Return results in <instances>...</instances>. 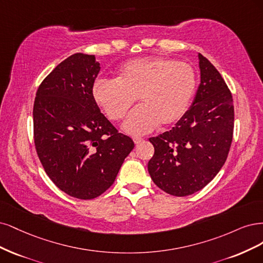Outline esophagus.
Masks as SVG:
<instances>
[{
	"instance_id": "esophagus-1",
	"label": "esophagus",
	"mask_w": 263,
	"mask_h": 263,
	"mask_svg": "<svg viewBox=\"0 0 263 263\" xmlns=\"http://www.w3.org/2000/svg\"><path fill=\"white\" fill-rule=\"evenodd\" d=\"M133 141H134L135 144H140V143H142L144 140L141 139V138H133Z\"/></svg>"
}]
</instances>
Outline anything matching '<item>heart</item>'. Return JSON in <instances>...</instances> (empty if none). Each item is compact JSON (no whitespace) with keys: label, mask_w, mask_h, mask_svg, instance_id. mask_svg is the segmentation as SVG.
Instances as JSON below:
<instances>
[{"label":"heart","mask_w":263,"mask_h":263,"mask_svg":"<svg viewBox=\"0 0 263 263\" xmlns=\"http://www.w3.org/2000/svg\"><path fill=\"white\" fill-rule=\"evenodd\" d=\"M197 86L193 67L172 59L149 57L124 63L115 81L97 80L92 98L109 120L121 121L139 100L123 123L130 134L141 135L174 125L187 111Z\"/></svg>","instance_id":"heart-1"}]
</instances>
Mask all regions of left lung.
Returning a JSON list of instances; mask_svg holds the SVG:
<instances>
[{
    "label": "left lung",
    "mask_w": 263,
    "mask_h": 263,
    "mask_svg": "<svg viewBox=\"0 0 263 263\" xmlns=\"http://www.w3.org/2000/svg\"><path fill=\"white\" fill-rule=\"evenodd\" d=\"M201 83L193 103L172 130L149 138L154 156L152 180L168 194L185 197L201 190L221 171L234 132V105L222 75L199 53Z\"/></svg>",
    "instance_id": "left-lung-1"
}]
</instances>
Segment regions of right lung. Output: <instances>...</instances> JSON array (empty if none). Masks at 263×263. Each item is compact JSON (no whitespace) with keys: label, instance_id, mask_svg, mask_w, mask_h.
Returning <instances> with one entry per match:
<instances>
[{"label":"right lung","instance_id":"obj_1","mask_svg":"<svg viewBox=\"0 0 263 263\" xmlns=\"http://www.w3.org/2000/svg\"><path fill=\"white\" fill-rule=\"evenodd\" d=\"M100 66L95 55L75 53L41 82L33 104V141L57 187L90 200L111 187L134 147L100 112L91 88Z\"/></svg>","mask_w":263,"mask_h":263}]
</instances>
